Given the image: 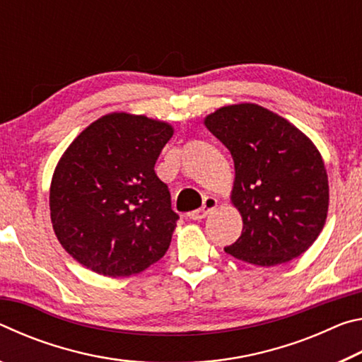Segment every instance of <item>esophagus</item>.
Returning a JSON list of instances; mask_svg holds the SVG:
<instances>
[{"label": "esophagus", "instance_id": "esophagus-1", "mask_svg": "<svg viewBox=\"0 0 362 362\" xmlns=\"http://www.w3.org/2000/svg\"><path fill=\"white\" fill-rule=\"evenodd\" d=\"M216 207H217V198H214V196H207V198H204L203 206H201L199 209L189 212L188 217L192 220H201L204 218L211 211L216 209Z\"/></svg>", "mask_w": 362, "mask_h": 362}]
</instances>
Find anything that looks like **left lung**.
<instances>
[{
    "label": "left lung",
    "mask_w": 362,
    "mask_h": 362,
    "mask_svg": "<svg viewBox=\"0 0 362 362\" xmlns=\"http://www.w3.org/2000/svg\"><path fill=\"white\" fill-rule=\"evenodd\" d=\"M204 126L235 161L231 204L243 233L225 252L259 267L302 255L324 228L329 180L310 137L283 116L257 103L220 107Z\"/></svg>",
    "instance_id": "8db88e82"
}]
</instances>
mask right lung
Listing matches in <instances>:
<instances>
[{
	"label": "right lung",
	"mask_w": 362,
	"mask_h": 362,
	"mask_svg": "<svg viewBox=\"0 0 362 362\" xmlns=\"http://www.w3.org/2000/svg\"><path fill=\"white\" fill-rule=\"evenodd\" d=\"M173 134L166 121L113 112L60 156L49 188L52 228L90 272L131 276L166 254L179 216L155 163Z\"/></svg>",
	"instance_id": "obj_1"
}]
</instances>
